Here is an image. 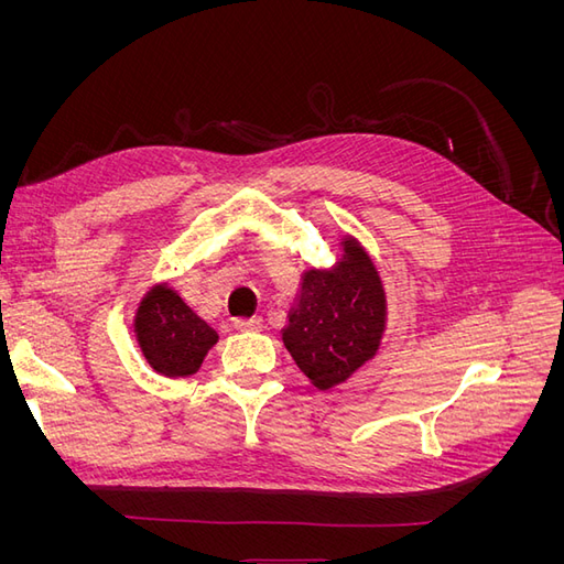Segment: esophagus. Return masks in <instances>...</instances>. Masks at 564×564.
I'll return each instance as SVG.
<instances>
[{
  "label": "esophagus",
  "instance_id": "esophagus-1",
  "mask_svg": "<svg viewBox=\"0 0 564 564\" xmlns=\"http://www.w3.org/2000/svg\"><path fill=\"white\" fill-rule=\"evenodd\" d=\"M232 327L237 329V332H259L261 329V319L259 317H237L235 322H232Z\"/></svg>",
  "mask_w": 564,
  "mask_h": 564
}]
</instances>
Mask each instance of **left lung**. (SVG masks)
<instances>
[{
  "instance_id": "8db88e82",
  "label": "left lung",
  "mask_w": 564,
  "mask_h": 564,
  "mask_svg": "<svg viewBox=\"0 0 564 564\" xmlns=\"http://www.w3.org/2000/svg\"><path fill=\"white\" fill-rule=\"evenodd\" d=\"M329 270H305L282 340L299 369L319 390L346 381L379 350L386 292L360 242L346 237Z\"/></svg>"
}]
</instances>
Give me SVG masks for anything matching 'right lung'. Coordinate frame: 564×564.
I'll return each instance as SVG.
<instances>
[{
  "label": "right lung",
  "mask_w": 564,
  "mask_h": 564,
  "mask_svg": "<svg viewBox=\"0 0 564 564\" xmlns=\"http://www.w3.org/2000/svg\"><path fill=\"white\" fill-rule=\"evenodd\" d=\"M133 332L148 365L169 379L193 377L218 340L209 324L166 284L152 286L143 296Z\"/></svg>",
  "instance_id": "right-lung-1"
}]
</instances>
